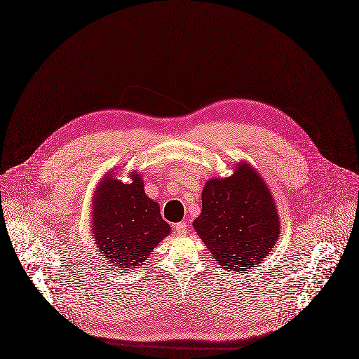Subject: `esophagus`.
I'll return each mask as SVG.
<instances>
[{
  "label": "esophagus",
  "mask_w": 359,
  "mask_h": 359,
  "mask_svg": "<svg viewBox=\"0 0 359 359\" xmlns=\"http://www.w3.org/2000/svg\"><path fill=\"white\" fill-rule=\"evenodd\" d=\"M175 231H176V233L180 235V236L186 235V233H187V225H186V222H177V224L175 225Z\"/></svg>",
  "instance_id": "34e87169"
}]
</instances>
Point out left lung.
Here are the masks:
<instances>
[{
	"label": "left lung",
	"mask_w": 359,
	"mask_h": 359,
	"mask_svg": "<svg viewBox=\"0 0 359 359\" xmlns=\"http://www.w3.org/2000/svg\"><path fill=\"white\" fill-rule=\"evenodd\" d=\"M194 229L224 269L248 273L275 248L280 220L272 193L246 161L228 177H213L202 190Z\"/></svg>",
	"instance_id": "obj_1"
}]
</instances>
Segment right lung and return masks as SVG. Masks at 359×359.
Segmentation results:
<instances>
[{"label": "right lung", "mask_w": 359, "mask_h": 359, "mask_svg": "<svg viewBox=\"0 0 359 359\" xmlns=\"http://www.w3.org/2000/svg\"><path fill=\"white\" fill-rule=\"evenodd\" d=\"M109 173L97 186L91 201V236L104 259L116 268H138L170 233L160 205L144 193L139 172L131 183Z\"/></svg>", "instance_id": "1"}]
</instances>
